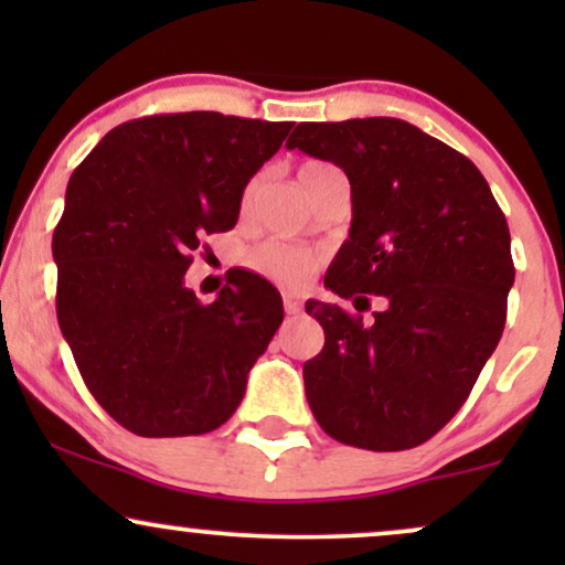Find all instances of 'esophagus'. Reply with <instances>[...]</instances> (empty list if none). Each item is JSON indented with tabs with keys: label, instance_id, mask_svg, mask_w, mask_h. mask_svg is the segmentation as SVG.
<instances>
[{
	"label": "esophagus",
	"instance_id": "obj_1",
	"mask_svg": "<svg viewBox=\"0 0 565 565\" xmlns=\"http://www.w3.org/2000/svg\"><path fill=\"white\" fill-rule=\"evenodd\" d=\"M284 310H287L289 316H297L302 310V300L295 295H284Z\"/></svg>",
	"mask_w": 565,
	"mask_h": 565
}]
</instances>
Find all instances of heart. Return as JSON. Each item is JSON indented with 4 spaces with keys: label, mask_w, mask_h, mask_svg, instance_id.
Masks as SVG:
<instances>
[{
    "label": "heart",
    "mask_w": 565,
    "mask_h": 565,
    "mask_svg": "<svg viewBox=\"0 0 565 565\" xmlns=\"http://www.w3.org/2000/svg\"><path fill=\"white\" fill-rule=\"evenodd\" d=\"M319 167H329V164L308 161V164L300 170V174L319 170ZM255 191H257V180H252V183L244 188V196H242L244 210L252 204V199H255ZM319 263H321V255L316 249H310V246H302V244L281 242V238H265V242L255 244L249 252H246V268L255 270V274H260L265 278H270V281L284 284V287H297V284H302L305 278L319 268Z\"/></svg>",
    "instance_id": "1"
}]
</instances>
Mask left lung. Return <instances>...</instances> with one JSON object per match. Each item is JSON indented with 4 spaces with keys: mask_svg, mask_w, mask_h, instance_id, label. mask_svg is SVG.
Instances as JSON below:
<instances>
[{
    "mask_svg": "<svg viewBox=\"0 0 565 565\" xmlns=\"http://www.w3.org/2000/svg\"><path fill=\"white\" fill-rule=\"evenodd\" d=\"M287 148L334 161L353 223L329 265L334 295L374 319L305 302L323 327L302 366L316 423L369 451L425 444L462 408L494 353L515 281L508 220L468 157L408 121H302Z\"/></svg>",
    "mask_w": 565,
    "mask_h": 565,
    "instance_id": "left-lung-1",
    "label": "left lung"
}]
</instances>
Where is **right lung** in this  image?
<instances>
[{
	"instance_id": "obj_1",
	"label": "right lung",
	"mask_w": 565,
	"mask_h": 565,
	"mask_svg": "<svg viewBox=\"0 0 565 565\" xmlns=\"http://www.w3.org/2000/svg\"><path fill=\"white\" fill-rule=\"evenodd\" d=\"M289 129L217 111L142 116L71 174L53 233L57 323L87 391L135 436L228 423L284 321L260 276L242 270L215 302L183 276L201 238L236 225L246 183Z\"/></svg>"
}]
</instances>
